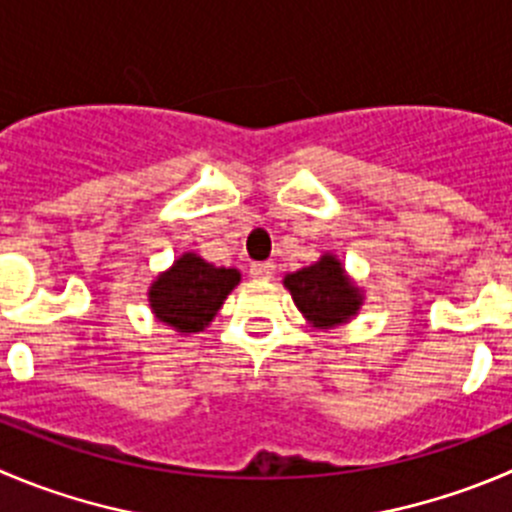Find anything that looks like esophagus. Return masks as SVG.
Listing matches in <instances>:
<instances>
[{"mask_svg":"<svg viewBox=\"0 0 512 512\" xmlns=\"http://www.w3.org/2000/svg\"><path fill=\"white\" fill-rule=\"evenodd\" d=\"M274 269H276V266L271 264V261H259V264L251 266V276H253V279L266 281V279H271V276H274Z\"/></svg>","mask_w":512,"mask_h":512,"instance_id":"34e87169","label":"esophagus"}]
</instances>
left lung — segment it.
Returning a JSON list of instances; mask_svg holds the SVG:
<instances>
[{"label": "left lung", "instance_id": "left-lung-1", "mask_svg": "<svg viewBox=\"0 0 512 512\" xmlns=\"http://www.w3.org/2000/svg\"><path fill=\"white\" fill-rule=\"evenodd\" d=\"M284 286L301 314L316 329H332L352 319L362 306V291L344 274L337 256L324 253L316 264L286 274Z\"/></svg>", "mask_w": 512, "mask_h": 512}]
</instances>
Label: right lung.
<instances>
[{
  "label": "right lung",
  "mask_w": 512,
  "mask_h": 512,
  "mask_svg": "<svg viewBox=\"0 0 512 512\" xmlns=\"http://www.w3.org/2000/svg\"><path fill=\"white\" fill-rule=\"evenodd\" d=\"M238 281L241 274L236 269H218L198 253H183L150 286V309L155 319L173 326L175 332H203Z\"/></svg>",
  "instance_id": "right-lung-1"
}]
</instances>
